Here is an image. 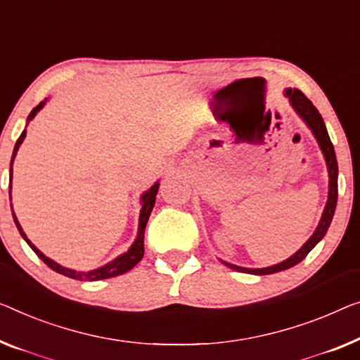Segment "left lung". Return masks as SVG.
<instances>
[{
	"label": "left lung",
	"instance_id": "8db88e82",
	"mask_svg": "<svg viewBox=\"0 0 360 360\" xmlns=\"http://www.w3.org/2000/svg\"><path fill=\"white\" fill-rule=\"evenodd\" d=\"M284 94H286L289 101H291L292 108L299 112V116L302 117L305 122H307V126L310 129H312L315 139L319 141V146L321 148V152H323V155H325L326 165H328V173H330L328 202H326L325 212H323V214H321L319 228L315 229L312 238H310L307 243H305L302 248H300L292 257H289L288 260L281 262V264L268 266V268H243V266H236V265L226 264V262H224V265L233 268V270H236V271L252 273V275H271V273L288 270V268L297 265L299 262H302L305 257H307L309 252L320 243L321 238H323L326 231H328L330 223H331V219H333V214H335L336 200H338V162H336L333 143H331L328 132H326L325 122H323V120H321V115L319 112V110L312 105V101H310L307 96L300 92V90L288 89Z\"/></svg>",
	"mask_w": 360,
	"mask_h": 360
}]
</instances>
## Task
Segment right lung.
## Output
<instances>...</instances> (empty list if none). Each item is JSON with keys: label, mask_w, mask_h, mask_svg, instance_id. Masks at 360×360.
Here are the masks:
<instances>
[{"label": "right lung", "mask_w": 360, "mask_h": 360, "mask_svg": "<svg viewBox=\"0 0 360 360\" xmlns=\"http://www.w3.org/2000/svg\"><path fill=\"white\" fill-rule=\"evenodd\" d=\"M43 105H45V101H41V103L37 105L35 108L30 111L29 121L37 115V112L41 110ZM24 137H25V131L20 134V137L18 139V142H15V147H14V152H13V160L15 157V153H18V148H19L20 143H22ZM157 192H158V182L155 186L150 187V189L142 197L141 219H139V234H137L136 243L132 244V248L129 249L126 254H122V255L117 257V259L110 262L108 265H105V266H101V268H96V270H92V271H74V270H69V268H64L61 265H58L56 262H53V260L48 259V257L43 255L41 252L37 249L35 245L32 244L29 239H27V236L24 234L22 228H20V224H19L18 218H15L14 213H13V218H14V223H15V226H18L20 236H22V238L27 240V244H29L30 248H32V250H34L35 254L39 255L40 259L45 262L48 266L51 268V270L61 273V275L68 276V278H72V280H79V281H98V280H106V278H112V276L122 275V273L129 271V270H131V268L136 266L139 262L142 260V257H143V233H146V226H147L148 217H150V213H152V208L155 205V197H157ZM9 194H11V191H9Z\"/></svg>", "instance_id": "right-lung-1"}]
</instances>
